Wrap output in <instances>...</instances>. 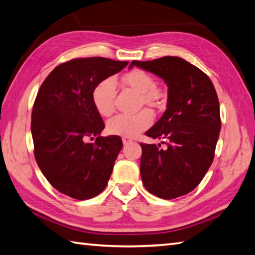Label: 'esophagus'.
Returning a JSON list of instances; mask_svg holds the SVG:
<instances>
[{"label": "esophagus", "mask_w": 255, "mask_h": 255, "mask_svg": "<svg viewBox=\"0 0 255 255\" xmlns=\"http://www.w3.org/2000/svg\"><path fill=\"white\" fill-rule=\"evenodd\" d=\"M131 141H132L131 138H129V137H123V142H124V145H127V143L131 142Z\"/></svg>", "instance_id": "obj_1"}]
</instances>
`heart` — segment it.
<instances>
[{
  "instance_id": "1",
  "label": "heart",
  "mask_w": 255,
  "mask_h": 255,
  "mask_svg": "<svg viewBox=\"0 0 255 255\" xmlns=\"http://www.w3.org/2000/svg\"><path fill=\"white\" fill-rule=\"evenodd\" d=\"M124 81L133 90L139 92L145 104L151 106L159 104L161 92L156 88L155 79L149 73L142 70H132L125 75ZM116 89L117 85L115 79L109 77L99 81L92 90V103L97 112L104 117H108L114 113ZM152 120L154 116L148 109H142L131 115L119 114L109 120L107 130L112 135L135 137L149 127Z\"/></svg>"
}]
</instances>
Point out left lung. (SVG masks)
<instances>
[{
    "label": "left lung",
    "mask_w": 255,
    "mask_h": 255,
    "mask_svg": "<svg viewBox=\"0 0 255 255\" xmlns=\"http://www.w3.org/2000/svg\"><path fill=\"white\" fill-rule=\"evenodd\" d=\"M133 66L168 87L167 109L146 131L154 139H166L167 147L140 143V175L148 192L173 200L192 192L213 163L221 130L219 98L210 78L182 58L133 60L129 68Z\"/></svg>",
    "instance_id": "obj_1"
}]
</instances>
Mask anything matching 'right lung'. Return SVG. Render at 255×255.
<instances>
[{"mask_svg": "<svg viewBox=\"0 0 255 255\" xmlns=\"http://www.w3.org/2000/svg\"><path fill=\"white\" fill-rule=\"evenodd\" d=\"M127 64L100 57L72 59L55 67L40 87L31 120L34 157L49 183L64 195L89 200L107 186L123 141L100 136L105 124L92 90ZM95 136V143L86 142Z\"/></svg>", "mask_w": 255, "mask_h": 255, "instance_id": "right-lung-1", "label": "right lung"}]
</instances>
